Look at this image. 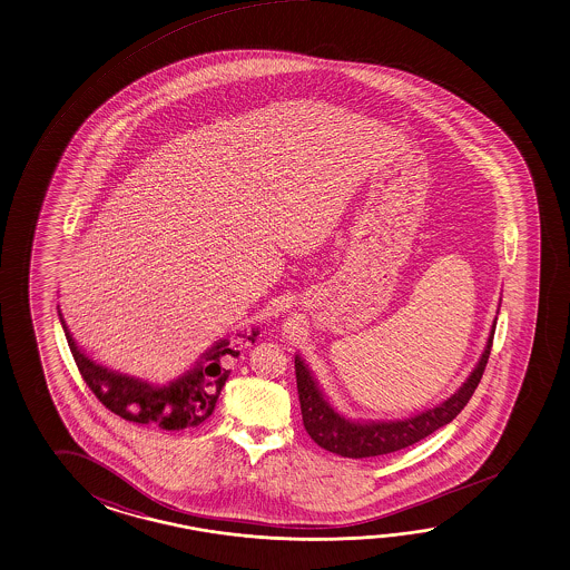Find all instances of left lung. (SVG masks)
Returning a JSON list of instances; mask_svg holds the SVG:
<instances>
[{
	"label": "left lung",
	"instance_id": "obj_1",
	"mask_svg": "<svg viewBox=\"0 0 570 570\" xmlns=\"http://www.w3.org/2000/svg\"><path fill=\"white\" fill-rule=\"evenodd\" d=\"M497 332V322L488 337L487 350L482 353L474 372L470 373L464 385L435 407L425 410L422 414L395 420V422H352L333 410L325 400L320 385L313 380L309 370L299 355L295 357V375H297V392H299L301 415L303 425L311 440L323 450L343 458H372V455L392 454L404 450L407 445L424 440L425 435L434 434L442 425L450 424L455 415L464 410L472 394L476 392L482 373L487 370L488 357L492 350V340Z\"/></svg>",
	"mask_w": 570,
	"mask_h": 570
}]
</instances>
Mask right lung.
I'll return each mask as SVG.
<instances>
[{
  "label": "right lung",
  "mask_w": 570,
  "mask_h": 570,
  "mask_svg": "<svg viewBox=\"0 0 570 570\" xmlns=\"http://www.w3.org/2000/svg\"><path fill=\"white\" fill-rule=\"evenodd\" d=\"M66 340L70 345L73 362L82 373L83 382L92 390L94 395L102 402L112 414L125 417L126 422L156 425L160 430H187L203 424L210 417L223 385L227 382V365L230 357H237L233 342L225 337L218 340L208 352L203 353L200 362L190 372L180 375L168 385L136 380L125 373L115 372L92 362L76 345L68 332L60 313ZM257 330L248 335L255 342Z\"/></svg>",
  "instance_id": "add662e5"
}]
</instances>
